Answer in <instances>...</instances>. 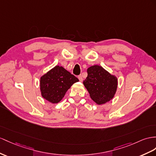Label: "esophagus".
I'll return each instance as SVG.
<instances>
[{"label":"esophagus","instance_id":"1","mask_svg":"<svg viewBox=\"0 0 156 156\" xmlns=\"http://www.w3.org/2000/svg\"><path fill=\"white\" fill-rule=\"evenodd\" d=\"M78 78V79H79L80 82H82V81H83V78H82V75H79Z\"/></svg>","mask_w":156,"mask_h":156}]
</instances>
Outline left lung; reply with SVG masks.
<instances>
[{
    "mask_svg": "<svg viewBox=\"0 0 156 156\" xmlns=\"http://www.w3.org/2000/svg\"><path fill=\"white\" fill-rule=\"evenodd\" d=\"M87 72L83 83L91 98L99 105L112 99L117 87V78L98 65L90 66Z\"/></svg>",
    "mask_w": 156,
    "mask_h": 156,
    "instance_id": "1",
    "label": "left lung"
}]
</instances>
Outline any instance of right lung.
I'll return each mask as SVG.
<instances>
[{
	"label": "right lung",
	"instance_id": "right-lung-1",
	"mask_svg": "<svg viewBox=\"0 0 156 156\" xmlns=\"http://www.w3.org/2000/svg\"><path fill=\"white\" fill-rule=\"evenodd\" d=\"M78 79L62 66H56L40 80L42 97L52 103L61 100L67 90Z\"/></svg>",
	"mask_w": 156,
	"mask_h": 156
}]
</instances>
